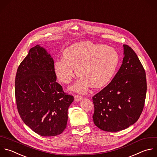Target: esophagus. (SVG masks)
<instances>
[{"label": "esophagus", "mask_w": 157, "mask_h": 157, "mask_svg": "<svg viewBox=\"0 0 157 157\" xmlns=\"http://www.w3.org/2000/svg\"><path fill=\"white\" fill-rule=\"evenodd\" d=\"M74 98H75V100L76 101H79V100H81L82 98V97L79 95H75L74 96Z\"/></svg>", "instance_id": "34e87169"}]
</instances>
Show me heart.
<instances>
[{
	"label": "heart",
	"instance_id": "heart-1",
	"mask_svg": "<svg viewBox=\"0 0 157 157\" xmlns=\"http://www.w3.org/2000/svg\"><path fill=\"white\" fill-rule=\"evenodd\" d=\"M119 62L118 52L113 47L85 40L67 47L64 58L55 62L54 71L60 81L68 84L75 76L76 67L79 79L71 88L84 93L92 85L100 87L108 84Z\"/></svg>",
	"mask_w": 157,
	"mask_h": 157
}]
</instances>
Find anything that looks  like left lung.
<instances>
[{
    "mask_svg": "<svg viewBox=\"0 0 157 157\" xmlns=\"http://www.w3.org/2000/svg\"><path fill=\"white\" fill-rule=\"evenodd\" d=\"M123 63L112 81L92 97L93 121L99 129L117 132L139 118L145 100V70L131 47L124 44Z\"/></svg>",
    "mask_w": 157,
    "mask_h": 157,
    "instance_id": "obj_1",
    "label": "left lung"
}]
</instances>
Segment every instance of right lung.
Here are the masks:
<instances>
[{
	"label": "right lung",
	"mask_w": 157,
	"mask_h": 157,
	"mask_svg": "<svg viewBox=\"0 0 157 157\" xmlns=\"http://www.w3.org/2000/svg\"><path fill=\"white\" fill-rule=\"evenodd\" d=\"M56 80L50 55L39 45L31 48L17 70L15 98L23 122L41 136L59 135L67 128L74 97Z\"/></svg>",
	"instance_id": "obj_1"
}]
</instances>
